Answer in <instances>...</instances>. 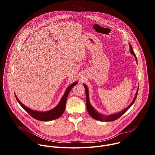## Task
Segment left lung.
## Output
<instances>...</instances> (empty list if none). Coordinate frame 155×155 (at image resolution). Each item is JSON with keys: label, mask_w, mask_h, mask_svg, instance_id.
<instances>
[{"label": "left lung", "mask_w": 155, "mask_h": 155, "mask_svg": "<svg viewBox=\"0 0 155 155\" xmlns=\"http://www.w3.org/2000/svg\"><path fill=\"white\" fill-rule=\"evenodd\" d=\"M129 47H130V51L131 53V54L132 55H134L135 58H136V61H137V57L133 51V49H132V46L130 45V44H129ZM84 85V87H85V91H86V109H87V111L88 112V114H89L90 115V116L95 119V120H99V121H115L116 120H117L118 118H119L120 117H121L126 111L132 105V104H133L137 98V94H138V90H139V88L138 90H137V92H136V96L133 100V101H132L130 104L125 109H124L123 110H122L121 112H119V113H117V114H113V115H110L109 116H104L103 115H101V114L97 112L96 110L94 109V108L91 106V105L90 104V101H89V92H88V90H87V87L86 86V84H83Z\"/></svg>", "instance_id": "obj_1"}]
</instances>
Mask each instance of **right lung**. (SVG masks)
Masks as SVG:
<instances>
[{
    "mask_svg": "<svg viewBox=\"0 0 155 155\" xmlns=\"http://www.w3.org/2000/svg\"><path fill=\"white\" fill-rule=\"evenodd\" d=\"M77 84V82H75L72 84H71L66 90L65 94L62 97L60 102L59 104L53 109L49 110V111L45 112H37L35 110H32L26 106H25L24 104H22L18 99L16 96L15 95V97L19 104V105L23 107L26 111L34 118L35 120H39V121H48L56 120L58 118H59L62 114L64 113L65 108V105L66 102H67V99L68 97V95L71 91V90L74 87V86H75Z\"/></svg>",
    "mask_w": 155,
    "mask_h": 155,
    "instance_id": "1",
    "label": "right lung"
}]
</instances>
